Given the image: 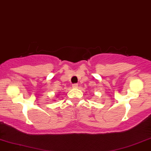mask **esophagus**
<instances>
[{
	"instance_id": "1",
	"label": "esophagus",
	"mask_w": 151,
	"mask_h": 151,
	"mask_svg": "<svg viewBox=\"0 0 151 151\" xmlns=\"http://www.w3.org/2000/svg\"><path fill=\"white\" fill-rule=\"evenodd\" d=\"M72 87H73L74 88H77L78 87V84L77 83H74L72 84Z\"/></svg>"
}]
</instances>
